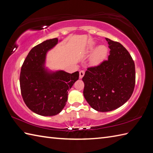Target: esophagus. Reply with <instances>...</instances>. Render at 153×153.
<instances>
[{"mask_svg":"<svg viewBox=\"0 0 153 153\" xmlns=\"http://www.w3.org/2000/svg\"><path fill=\"white\" fill-rule=\"evenodd\" d=\"M84 75H85V71H84L83 70H81L79 71V78L82 79V77H83Z\"/></svg>","mask_w":153,"mask_h":153,"instance_id":"34e87169","label":"esophagus"}]
</instances>
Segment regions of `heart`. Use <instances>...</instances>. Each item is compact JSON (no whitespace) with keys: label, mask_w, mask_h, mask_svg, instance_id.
<instances>
[{"label":"heart","mask_w":153,"mask_h":153,"mask_svg":"<svg viewBox=\"0 0 153 153\" xmlns=\"http://www.w3.org/2000/svg\"><path fill=\"white\" fill-rule=\"evenodd\" d=\"M96 43L95 42H91L89 44L87 48V51L88 53H91L95 49ZM107 53V48L105 45H100L98 47H97L96 50L94 51L91 57V63L93 64H98L104 60Z\"/></svg>","instance_id":"b5f03b06"}]
</instances>
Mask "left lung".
Returning a JSON list of instances; mask_svg holds the SVG:
<instances>
[{"mask_svg":"<svg viewBox=\"0 0 153 153\" xmlns=\"http://www.w3.org/2000/svg\"><path fill=\"white\" fill-rule=\"evenodd\" d=\"M110 48L108 60L87 68L82 80L83 95L99 112H109L130 98L135 84V64L129 52L118 42L106 38Z\"/></svg>","mask_w":153,"mask_h":153,"instance_id":"1","label":"left lung"}]
</instances>
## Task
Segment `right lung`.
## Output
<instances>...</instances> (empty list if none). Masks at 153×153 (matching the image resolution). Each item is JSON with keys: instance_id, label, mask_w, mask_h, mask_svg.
I'll list each match as a JSON object with an SVG mask.
<instances>
[{"instance_id": "right-lung-1", "label": "right lung", "mask_w": 153, "mask_h": 153, "mask_svg": "<svg viewBox=\"0 0 153 153\" xmlns=\"http://www.w3.org/2000/svg\"><path fill=\"white\" fill-rule=\"evenodd\" d=\"M54 38L43 41L28 53L21 68L19 83L22 98L31 111L52 116L59 114L68 100V92L79 79V71H51L45 67L47 53L58 43Z\"/></svg>"}]
</instances>
